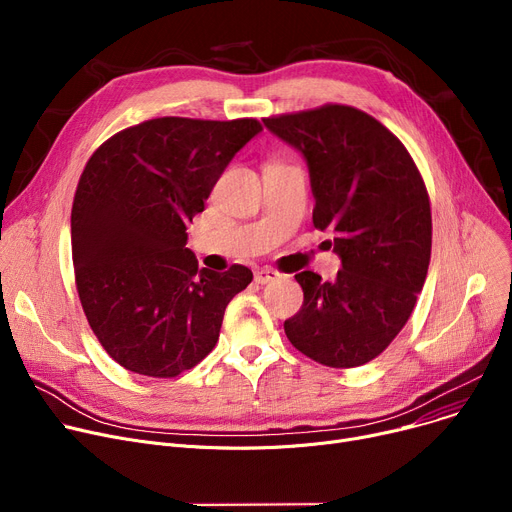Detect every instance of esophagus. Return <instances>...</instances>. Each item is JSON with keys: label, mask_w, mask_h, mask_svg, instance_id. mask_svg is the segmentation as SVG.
<instances>
[{"label": "esophagus", "mask_w": 512, "mask_h": 512, "mask_svg": "<svg viewBox=\"0 0 512 512\" xmlns=\"http://www.w3.org/2000/svg\"><path fill=\"white\" fill-rule=\"evenodd\" d=\"M281 275L277 273V270H273V268H268V266H264V268H258L256 273H254V281L258 283V285H266V283H273V281H277Z\"/></svg>", "instance_id": "34e87169"}]
</instances>
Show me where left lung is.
Returning <instances> with one entry per match:
<instances>
[{"label": "left lung", "mask_w": 512, "mask_h": 512, "mask_svg": "<svg viewBox=\"0 0 512 512\" xmlns=\"http://www.w3.org/2000/svg\"><path fill=\"white\" fill-rule=\"evenodd\" d=\"M304 155L314 227L335 233L341 270L333 283L295 275L304 304L285 320L291 345L328 368L372 362L409 320L432 254L430 198L403 142L349 105L264 117Z\"/></svg>", "instance_id": "8db88e82"}]
</instances>
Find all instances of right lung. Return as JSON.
I'll list each match as a JSON object with an SVG mask.
<instances>
[{
  "mask_svg": "<svg viewBox=\"0 0 512 512\" xmlns=\"http://www.w3.org/2000/svg\"><path fill=\"white\" fill-rule=\"evenodd\" d=\"M258 132L252 117H157L117 132L88 159L72 204L76 289L119 366L173 378L217 345L225 308L252 270H198L186 229Z\"/></svg>",
  "mask_w": 512,
  "mask_h": 512,
  "instance_id": "obj_1",
  "label": "right lung"
}]
</instances>
